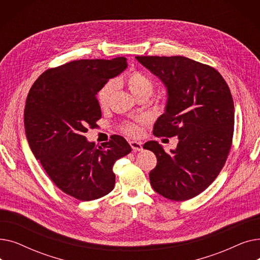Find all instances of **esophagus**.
I'll use <instances>...</instances> for the list:
<instances>
[{
    "label": "esophagus",
    "mask_w": 260,
    "mask_h": 260,
    "mask_svg": "<svg viewBox=\"0 0 260 260\" xmlns=\"http://www.w3.org/2000/svg\"><path fill=\"white\" fill-rule=\"evenodd\" d=\"M129 144H131V146H132V148H133V151H135V152H140V151H142V149H143L141 142H138V141H131Z\"/></svg>",
    "instance_id": "esophagus-1"
}]
</instances>
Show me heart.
Wrapping results in <instances>:
<instances>
[{"label":"heart","mask_w":260,"mask_h":260,"mask_svg":"<svg viewBox=\"0 0 260 260\" xmlns=\"http://www.w3.org/2000/svg\"><path fill=\"white\" fill-rule=\"evenodd\" d=\"M125 82L129 90L137 98L141 97V95H148L149 97L155 87L154 81L152 80V78L140 71L131 72L126 76ZM116 89H117V81L115 80H109L99 89L97 93V101L101 108L108 107ZM144 121L145 120L143 118H139L136 122H127L121 126V129L126 135L135 137V136H138L140 134L139 124H141V123H143Z\"/></svg>","instance_id":"heart-1"}]
</instances>
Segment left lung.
Listing matches in <instances>:
<instances>
[{"mask_svg":"<svg viewBox=\"0 0 260 260\" xmlns=\"http://www.w3.org/2000/svg\"><path fill=\"white\" fill-rule=\"evenodd\" d=\"M168 88L166 113L154 125L156 137H178L171 154L156 141L143 148L157 157L149 173L159 195L184 201L202 193L219 175L232 146L234 102L222 76L207 64L181 56L136 57Z\"/></svg>","mask_w":260,"mask_h":260,"instance_id":"8db88e82","label":"left lung"}]
</instances>
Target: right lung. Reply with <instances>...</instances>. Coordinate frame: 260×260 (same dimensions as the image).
Segmentation results:
<instances>
[{
    "label": "right lung",
    "mask_w": 260,
    "mask_h": 260,
    "mask_svg": "<svg viewBox=\"0 0 260 260\" xmlns=\"http://www.w3.org/2000/svg\"><path fill=\"white\" fill-rule=\"evenodd\" d=\"M126 66L124 57L68 62L44 72L27 95L24 124L31 152L51 181L78 200L111 193L115 162L132 152L121 136L102 146L84 136L101 118L99 89Z\"/></svg>",
    "instance_id": "obj_1"
}]
</instances>
